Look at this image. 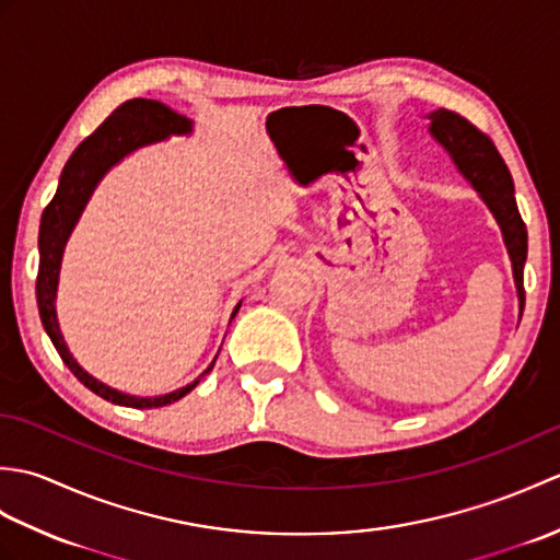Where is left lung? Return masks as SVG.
<instances>
[{
    "label": "left lung",
    "instance_id": "1",
    "mask_svg": "<svg viewBox=\"0 0 560 560\" xmlns=\"http://www.w3.org/2000/svg\"><path fill=\"white\" fill-rule=\"evenodd\" d=\"M428 120H431V135L445 147L457 171L477 189L498 225H501L508 255L513 261V277L522 311L525 307V287H522L525 277L522 273H525L527 259V225L517 211L513 175H510L493 141L469 120L445 108L428 115Z\"/></svg>",
    "mask_w": 560,
    "mask_h": 560
}]
</instances>
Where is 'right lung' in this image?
I'll return each mask as SVG.
<instances>
[{"mask_svg":"<svg viewBox=\"0 0 560 560\" xmlns=\"http://www.w3.org/2000/svg\"><path fill=\"white\" fill-rule=\"evenodd\" d=\"M189 132H192V120H187L185 115L171 110L168 105H163L159 101L132 98L122 103L110 117H105V122L96 129V132L83 139L74 149V153H71L62 175H59L57 192L50 205L45 207L43 219H40V233H38L40 265H38V279H35V295H38V311H40L43 327L47 331V337L52 339L59 359H62L69 371L77 375L79 383L86 385L91 392H96L98 397L108 399L113 404H120V407L156 409L183 399L187 392H192L199 385L201 377L211 373L217 359L211 361V365L195 380V383H189L187 387L175 389L171 395H163V397H132V395H125V392H117L108 385H103L101 380L89 375L74 361V355H71L67 349L62 331H59L57 313H55L59 265H62V253L69 235L74 231L81 211L91 199L93 189H96V185L101 183V177L108 173L115 163H120L127 153H132L141 147L156 144V141L168 139L171 135H189ZM237 307H241V303L235 305L233 317L237 313Z\"/></svg>","mask_w":560,"mask_h":560,"instance_id":"add662e5","label":"right lung"}]
</instances>
